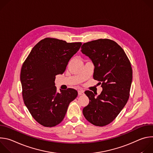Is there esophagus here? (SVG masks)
I'll return each instance as SVG.
<instances>
[{
    "instance_id": "34e87169",
    "label": "esophagus",
    "mask_w": 153,
    "mask_h": 153,
    "mask_svg": "<svg viewBox=\"0 0 153 153\" xmlns=\"http://www.w3.org/2000/svg\"><path fill=\"white\" fill-rule=\"evenodd\" d=\"M83 91H82V90H79L78 91V94L79 95H82V94H83Z\"/></svg>"
}]
</instances>
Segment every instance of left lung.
Returning a JSON list of instances; mask_svg holds the SVG:
<instances>
[{"label":"left lung","mask_w":153,"mask_h":153,"mask_svg":"<svg viewBox=\"0 0 153 153\" xmlns=\"http://www.w3.org/2000/svg\"><path fill=\"white\" fill-rule=\"evenodd\" d=\"M81 48L92 60L93 78L103 89L97 97L91 91L85 92L90 102L83 108V114L94 125L103 126L112 122L127 103L133 79L131 65L121 47L110 39L86 42Z\"/></svg>","instance_id":"obj_1"}]
</instances>
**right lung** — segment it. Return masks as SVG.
<instances>
[{
  "instance_id": "right-lung-1",
  "label": "right lung",
  "mask_w": 153,
  "mask_h": 153,
  "mask_svg": "<svg viewBox=\"0 0 153 153\" xmlns=\"http://www.w3.org/2000/svg\"><path fill=\"white\" fill-rule=\"evenodd\" d=\"M81 45V42L47 37L33 47L22 65L20 82L24 103L33 117L43 126L59 124L69 104L77 96L73 88L57 93L54 81Z\"/></svg>"
}]
</instances>
